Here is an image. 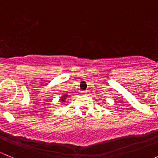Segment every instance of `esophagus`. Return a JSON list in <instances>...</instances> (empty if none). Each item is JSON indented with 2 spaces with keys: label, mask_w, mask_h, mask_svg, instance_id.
<instances>
[{
  "label": "esophagus",
  "mask_w": 158,
  "mask_h": 158,
  "mask_svg": "<svg viewBox=\"0 0 158 158\" xmlns=\"http://www.w3.org/2000/svg\"><path fill=\"white\" fill-rule=\"evenodd\" d=\"M82 92V94H85L87 92V91H82V92Z\"/></svg>",
  "instance_id": "obj_1"
}]
</instances>
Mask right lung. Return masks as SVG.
<instances>
[{
	"instance_id": "1",
	"label": "right lung",
	"mask_w": 158,
	"mask_h": 158,
	"mask_svg": "<svg viewBox=\"0 0 158 158\" xmlns=\"http://www.w3.org/2000/svg\"><path fill=\"white\" fill-rule=\"evenodd\" d=\"M67 96H68V95H63V96L61 98V99H60V101L63 102H66V97H67Z\"/></svg>"
}]
</instances>
